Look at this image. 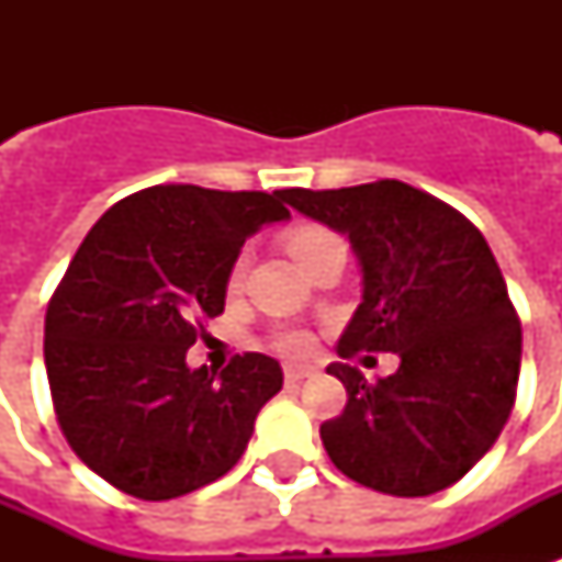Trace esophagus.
<instances>
[{"mask_svg":"<svg viewBox=\"0 0 562 562\" xmlns=\"http://www.w3.org/2000/svg\"><path fill=\"white\" fill-rule=\"evenodd\" d=\"M315 373L312 368H306V364H285V382H303V379H308V375Z\"/></svg>","mask_w":562,"mask_h":562,"instance_id":"34e87169","label":"esophagus"}]
</instances>
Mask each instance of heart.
<instances>
[{
  "mask_svg": "<svg viewBox=\"0 0 562 562\" xmlns=\"http://www.w3.org/2000/svg\"><path fill=\"white\" fill-rule=\"evenodd\" d=\"M329 238H333V233L324 227H300L294 229V233H289V241H285V245H289L291 256L303 265L306 262V256L312 254V250H317L324 241H329ZM241 273H245V259H238V262L233 265L229 285H238V282H241ZM277 347L285 352H303L308 347V338L300 333V329H285V333L277 335Z\"/></svg>",
  "mask_w": 562,
  "mask_h": 562,
  "instance_id": "1",
  "label": "heart"
}]
</instances>
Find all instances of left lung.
<instances>
[{
    "mask_svg": "<svg viewBox=\"0 0 562 562\" xmlns=\"http://www.w3.org/2000/svg\"><path fill=\"white\" fill-rule=\"evenodd\" d=\"M280 198L350 238L359 259L361 303L338 356H400V370L375 384L344 361L326 368L347 387L341 417L321 426L333 463L387 496L461 481L502 435L522 361V326L484 236L400 180Z\"/></svg>",
    "mask_w": 562,
    "mask_h": 562,
    "instance_id": "obj_1",
    "label": "left lung"
}]
</instances>
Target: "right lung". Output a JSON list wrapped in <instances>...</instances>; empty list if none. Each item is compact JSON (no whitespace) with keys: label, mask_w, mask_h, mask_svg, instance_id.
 Here are the masks:
<instances>
[{"label":"right lung","mask_w":562,"mask_h":562,"mask_svg":"<svg viewBox=\"0 0 562 562\" xmlns=\"http://www.w3.org/2000/svg\"><path fill=\"white\" fill-rule=\"evenodd\" d=\"M291 212L280 192L180 183L113 203L66 268L46 312L48 387L72 452L143 502L187 496L245 454L280 361L245 352L215 375L187 350L224 312L245 238Z\"/></svg>","instance_id":"obj_1"}]
</instances>
